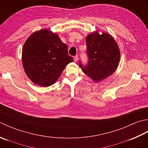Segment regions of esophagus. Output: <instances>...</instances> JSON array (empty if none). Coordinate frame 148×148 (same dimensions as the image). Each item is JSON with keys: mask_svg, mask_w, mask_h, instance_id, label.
Masks as SVG:
<instances>
[{"mask_svg": "<svg viewBox=\"0 0 148 148\" xmlns=\"http://www.w3.org/2000/svg\"><path fill=\"white\" fill-rule=\"evenodd\" d=\"M73 59H74V61L75 62H77V61H78V56H74V57H73Z\"/></svg>", "mask_w": 148, "mask_h": 148, "instance_id": "obj_1", "label": "esophagus"}]
</instances>
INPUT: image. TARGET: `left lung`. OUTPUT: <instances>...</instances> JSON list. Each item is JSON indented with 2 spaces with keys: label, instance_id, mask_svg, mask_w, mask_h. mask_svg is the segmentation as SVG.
Masks as SVG:
<instances>
[{
  "label": "left lung",
  "instance_id": "8db88e82",
  "mask_svg": "<svg viewBox=\"0 0 148 148\" xmlns=\"http://www.w3.org/2000/svg\"><path fill=\"white\" fill-rule=\"evenodd\" d=\"M86 45L88 62L84 65L79 61L84 73L95 82L112 74L120 59L119 48L113 38L106 33H92L86 37Z\"/></svg>",
  "mask_w": 148,
  "mask_h": 148
}]
</instances>
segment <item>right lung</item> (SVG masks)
Here are the masks:
<instances>
[{
	"label": "right lung",
	"mask_w": 148,
	"mask_h": 148,
	"mask_svg": "<svg viewBox=\"0 0 148 148\" xmlns=\"http://www.w3.org/2000/svg\"><path fill=\"white\" fill-rule=\"evenodd\" d=\"M73 61V57L68 55L67 45L49 30L33 33L23 45L24 70L30 79L40 86L53 84L65 66Z\"/></svg>",
	"instance_id": "obj_1"
}]
</instances>
